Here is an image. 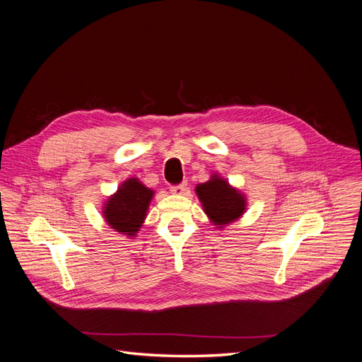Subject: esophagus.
<instances>
[{
  "label": "esophagus",
  "mask_w": 362,
  "mask_h": 362,
  "mask_svg": "<svg viewBox=\"0 0 362 362\" xmlns=\"http://www.w3.org/2000/svg\"><path fill=\"white\" fill-rule=\"evenodd\" d=\"M189 190V185L187 182H181V184H177V185H172L170 187V192L173 194H185Z\"/></svg>",
  "instance_id": "esophagus-1"
}]
</instances>
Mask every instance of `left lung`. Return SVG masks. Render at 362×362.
<instances>
[{"label": "left lung", "mask_w": 362, "mask_h": 362, "mask_svg": "<svg viewBox=\"0 0 362 362\" xmlns=\"http://www.w3.org/2000/svg\"><path fill=\"white\" fill-rule=\"evenodd\" d=\"M199 199L214 225H226L234 222L245 211V198L226 181L213 177L208 182L196 187ZM221 228V226H218Z\"/></svg>", "instance_id": "left-lung-1"}]
</instances>
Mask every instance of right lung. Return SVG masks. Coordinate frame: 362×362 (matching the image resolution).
<instances>
[{
	"instance_id": "obj_1",
	"label": "right lung",
	"mask_w": 362,
	"mask_h": 362,
	"mask_svg": "<svg viewBox=\"0 0 362 362\" xmlns=\"http://www.w3.org/2000/svg\"><path fill=\"white\" fill-rule=\"evenodd\" d=\"M152 194V190L136 178L128 180L105 204V221L116 231L133 237L145 221Z\"/></svg>"
}]
</instances>
